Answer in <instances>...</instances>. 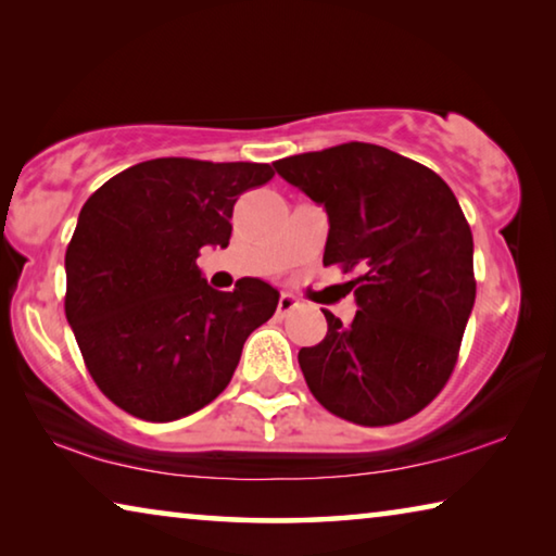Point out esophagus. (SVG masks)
<instances>
[{
	"mask_svg": "<svg viewBox=\"0 0 556 556\" xmlns=\"http://www.w3.org/2000/svg\"><path fill=\"white\" fill-rule=\"evenodd\" d=\"M296 306V299L292 294H281L279 302H277V314L279 316H287Z\"/></svg>",
	"mask_w": 556,
	"mask_h": 556,
	"instance_id": "34e87169",
	"label": "esophagus"
}]
</instances>
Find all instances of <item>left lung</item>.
Returning <instances> with one entry per match:
<instances>
[{
  "instance_id": "obj_1",
  "label": "left lung",
  "mask_w": 556,
  "mask_h": 556,
  "mask_svg": "<svg viewBox=\"0 0 556 556\" xmlns=\"http://www.w3.org/2000/svg\"><path fill=\"white\" fill-rule=\"evenodd\" d=\"M277 173L324 205V267L346 281L358 312H324L321 343L299 351L326 410L358 426H393L443 391L475 304L472 232L445 180L374 143L281 157Z\"/></svg>"
}]
</instances>
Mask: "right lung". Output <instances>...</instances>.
<instances>
[{"label":"right lung","mask_w":556,"mask_h":556,"mask_svg":"<svg viewBox=\"0 0 556 556\" xmlns=\"http://www.w3.org/2000/svg\"><path fill=\"white\" fill-rule=\"evenodd\" d=\"M275 178L267 163L155 157L113 175L86 200L66 247V319L105 399L167 422L227 389L250 333L279 292L240 279L217 292L202 247H227L242 192Z\"/></svg>","instance_id":"obj_1"}]
</instances>
